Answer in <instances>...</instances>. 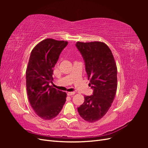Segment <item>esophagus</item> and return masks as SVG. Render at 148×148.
<instances>
[{"mask_svg": "<svg viewBox=\"0 0 148 148\" xmlns=\"http://www.w3.org/2000/svg\"><path fill=\"white\" fill-rule=\"evenodd\" d=\"M75 94V92H67V95L68 96H72V95H74Z\"/></svg>", "mask_w": 148, "mask_h": 148, "instance_id": "esophagus-1", "label": "esophagus"}]
</instances>
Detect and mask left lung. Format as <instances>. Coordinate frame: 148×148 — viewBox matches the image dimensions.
<instances>
[{
	"label": "left lung",
	"mask_w": 148,
	"mask_h": 148,
	"mask_svg": "<svg viewBox=\"0 0 148 148\" xmlns=\"http://www.w3.org/2000/svg\"><path fill=\"white\" fill-rule=\"evenodd\" d=\"M76 46L85 62L93 95L84 96L78 112L84 120L95 122L106 115L113 102L117 88V68L109 47L104 42H77Z\"/></svg>",
	"instance_id": "8db88e82"
}]
</instances>
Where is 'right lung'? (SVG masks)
<instances>
[{"label":"right lung","mask_w":148,"mask_h":148,"mask_svg":"<svg viewBox=\"0 0 148 148\" xmlns=\"http://www.w3.org/2000/svg\"><path fill=\"white\" fill-rule=\"evenodd\" d=\"M68 42L46 39L31 51L26 71V90L30 104L40 118L51 120L58 115L66 101L65 92L49 85L53 69Z\"/></svg>","instance_id":"obj_1"}]
</instances>
